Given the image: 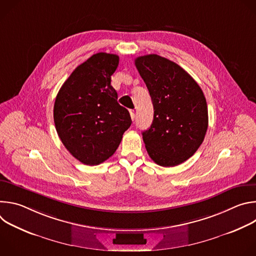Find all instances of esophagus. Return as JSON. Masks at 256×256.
Returning a JSON list of instances; mask_svg holds the SVG:
<instances>
[{"label": "esophagus", "instance_id": "obj_1", "mask_svg": "<svg viewBox=\"0 0 256 256\" xmlns=\"http://www.w3.org/2000/svg\"><path fill=\"white\" fill-rule=\"evenodd\" d=\"M130 118H132V120H134V118H136V114H134V110H130Z\"/></svg>", "mask_w": 256, "mask_h": 256}]
</instances>
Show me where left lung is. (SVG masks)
I'll use <instances>...</instances> for the list:
<instances>
[{"label":"left lung","mask_w":256,"mask_h":256,"mask_svg":"<svg viewBox=\"0 0 256 256\" xmlns=\"http://www.w3.org/2000/svg\"><path fill=\"white\" fill-rule=\"evenodd\" d=\"M154 106V120L142 140L151 159L173 167L190 159L202 144L208 124L206 97L194 78L158 54L134 60Z\"/></svg>","instance_id":"obj_1"}]
</instances>
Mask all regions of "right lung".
Instances as JSON below:
<instances>
[{"label": "right lung", "mask_w": 256, "mask_h": 256, "mask_svg": "<svg viewBox=\"0 0 256 256\" xmlns=\"http://www.w3.org/2000/svg\"><path fill=\"white\" fill-rule=\"evenodd\" d=\"M118 62L116 54H93L72 70L56 95V132L66 150L83 164L98 165L112 157L132 124L130 112L118 104L110 84Z\"/></svg>", "instance_id": "add662e5"}]
</instances>
